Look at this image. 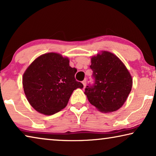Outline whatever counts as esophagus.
Instances as JSON below:
<instances>
[{"instance_id": "obj_1", "label": "esophagus", "mask_w": 156, "mask_h": 156, "mask_svg": "<svg viewBox=\"0 0 156 156\" xmlns=\"http://www.w3.org/2000/svg\"><path fill=\"white\" fill-rule=\"evenodd\" d=\"M83 86H84V87H85L86 86V80L83 81Z\"/></svg>"}]
</instances>
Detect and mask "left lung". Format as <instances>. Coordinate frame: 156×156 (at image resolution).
Returning a JSON list of instances; mask_svg holds the SVG:
<instances>
[{
	"label": "left lung",
	"mask_w": 156,
	"mask_h": 156,
	"mask_svg": "<svg viewBox=\"0 0 156 156\" xmlns=\"http://www.w3.org/2000/svg\"><path fill=\"white\" fill-rule=\"evenodd\" d=\"M93 85L85 90L88 101L99 111L111 113L124 104L131 92L132 78L117 56L102 51L91 58Z\"/></svg>",
	"instance_id": "obj_1"
}]
</instances>
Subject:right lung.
I'll use <instances>...</instances> for the list:
<instances>
[{"label": "right lung", "mask_w": 156, "mask_h": 156, "mask_svg": "<svg viewBox=\"0 0 156 156\" xmlns=\"http://www.w3.org/2000/svg\"><path fill=\"white\" fill-rule=\"evenodd\" d=\"M77 71L69 59L50 52L36 58L25 71L23 87L31 106L44 115H53L65 108L73 90L83 85L75 79Z\"/></svg>", "instance_id": "1"}]
</instances>
